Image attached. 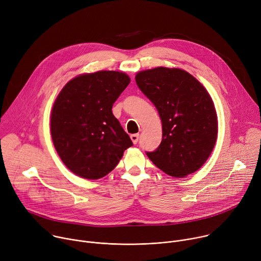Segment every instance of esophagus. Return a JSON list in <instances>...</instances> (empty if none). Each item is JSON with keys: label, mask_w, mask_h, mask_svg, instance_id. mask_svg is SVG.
<instances>
[{"label": "esophagus", "mask_w": 261, "mask_h": 261, "mask_svg": "<svg viewBox=\"0 0 261 261\" xmlns=\"http://www.w3.org/2000/svg\"><path fill=\"white\" fill-rule=\"evenodd\" d=\"M130 138H131V140H132V142L134 143V144H136L137 142H138V139H139V134H131L130 135Z\"/></svg>", "instance_id": "34e87169"}]
</instances>
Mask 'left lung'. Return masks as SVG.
Listing matches in <instances>:
<instances>
[{"instance_id": "left-lung-1", "label": "left lung", "mask_w": 261, "mask_h": 261, "mask_svg": "<svg viewBox=\"0 0 261 261\" xmlns=\"http://www.w3.org/2000/svg\"><path fill=\"white\" fill-rule=\"evenodd\" d=\"M140 91L156 106L162 141L150 160L166 174L184 177L199 169L216 143L218 121L214 102L190 73L158 67L135 76Z\"/></svg>"}]
</instances>
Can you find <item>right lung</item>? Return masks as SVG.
<instances>
[{
  "mask_svg": "<svg viewBox=\"0 0 261 261\" xmlns=\"http://www.w3.org/2000/svg\"><path fill=\"white\" fill-rule=\"evenodd\" d=\"M129 83L126 73L98 71L74 77L58 95L51 110V137L73 173L88 179L103 177L133 145L111 110Z\"/></svg>",
  "mask_w": 261,
  "mask_h": 261,
  "instance_id": "obj_1",
  "label": "right lung"
}]
</instances>
